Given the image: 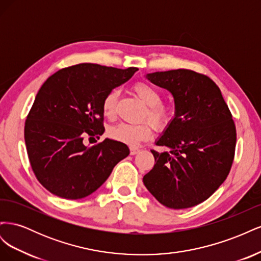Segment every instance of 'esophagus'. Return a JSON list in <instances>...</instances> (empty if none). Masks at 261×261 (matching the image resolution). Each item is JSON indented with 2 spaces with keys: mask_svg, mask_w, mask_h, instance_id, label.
Masks as SVG:
<instances>
[{
  "mask_svg": "<svg viewBox=\"0 0 261 261\" xmlns=\"http://www.w3.org/2000/svg\"><path fill=\"white\" fill-rule=\"evenodd\" d=\"M139 152H140V149L139 148H136V147H132L130 148V154L132 155H135V154H137Z\"/></svg>",
  "mask_w": 261,
  "mask_h": 261,
  "instance_id": "esophagus-1",
  "label": "esophagus"
}]
</instances>
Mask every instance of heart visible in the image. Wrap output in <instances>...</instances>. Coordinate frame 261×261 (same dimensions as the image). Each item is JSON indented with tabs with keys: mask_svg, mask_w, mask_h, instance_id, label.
<instances>
[{
	"mask_svg": "<svg viewBox=\"0 0 261 261\" xmlns=\"http://www.w3.org/2000/svg\"><path fill=\"white\" fill-rule=\"evenodd\" d=\"M133 90L143 100L148 107L146 116L152 123L155 128L163 129L171 123L173 118V110L169 105L162 103L161 93L153 86L145 82H139L134 85ZM118 90H110L102 101V112L108 118H113L115 115ZM109 136L120 143L135 146L141 140H146L151 136V125L148 122L139 124L120 123L109 129Z\"/></svg>",
	"mask_w": 261,
	"mask_h": 261,
	"instance_id": "heart-1",
	"label": "heart"
}]
</instances>
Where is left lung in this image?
I'll return each mask as SVG.
<instances>
[{
    "label": "left lung",
    "instance_id": "left-lung-1",
    "mask_svg": "<svg viewBox=\"0 0 261 261\" xmlns=\"http://www.w3.org/2000/svg\"><path fill=\"white\" fill-rule=\"evenodd\" d=\"M146 78L172 93L175 114L155 141L169 150H151L155 163L144 184L165 207H194L208 199L230 173L236 145L232 114L206 75L173 69Z\"/></svg>",
    "mask_w": 261,
    "mask_h": 261
}]
</instances>
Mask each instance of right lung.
I'll list each match as a JSON object with an SVG mask.
<instances>
[{"label": "right lung", "instance_id": "1", "mask_svg": "<svg viewBox=\"0 0 261 261\" xmlns=\"http://www.w3.org/2000/svg\"><path fill=\"white\" fill-rule=\"evenodd\" d=\"M137 70L82 63L60 69L39 89L25 123V143L35 175L50 193L85 198L129 154L120 141L107 138L87 147L84 139L103 134V98Z\"/></svg>", "mask_w": 261, "mask_h": 261}]
</instances>
